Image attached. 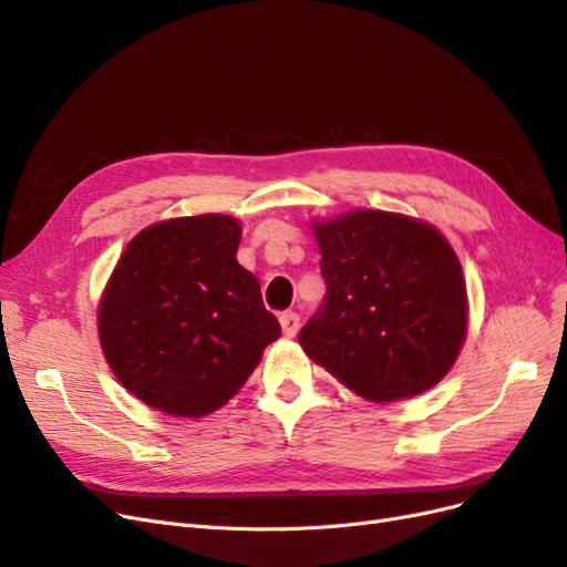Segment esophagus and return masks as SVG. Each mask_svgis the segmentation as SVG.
I'll return each mask as SVG.
<instances>
[{"label":"esophagus","instance_id":"esophagus-1","mask_svg":"<svg viewBox=\"0 0 567 567\" xmlns=\"http://www.w3.org/2000/svg\"><path fill=\"white\" fill-rule=\"evenodd\" d=\"M279 321H281V329H284V336H286V338H293V336L298 333V329H300V317H298L296 312H284V315L279 317Z\"/></svg>","mask_w":567,"mask_h":567}]
</instances>
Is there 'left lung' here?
<instances>
[{"label": "left lung", "instance_id": "8db88e82", "mask_svg": "<svg viewBox=\"0 0 567 567\" xmlns=\"http://www.w3.org/2000/svg\"><path fill=\"white\" fill-rule=\"evenodd\" d=\"M326 298L298 336L307 357L371 402L440 383L466 340V281L427 221L352 210L312 221Z\"/></svg>", "mask_w": 567, "mask_h": 567}]
</instances>
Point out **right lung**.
<instances>
[{
	"label": "right lung",
	"mask_w": 567,
	"mask_h": 567,
	"mask_svg": "<svg viewBox=\"0 0 567 567\" xmlns=\"http://www.w3.org/2000/svg\"><path fill=\"white\" fill-rule=\"evenodd\" d=\"M229 215L175 217L136 234L99 302L106 362L136 400L198 419L241 390L281 326L236 260Z\"/></svg>",
	"instance_id": "1"
}]
</instances>
